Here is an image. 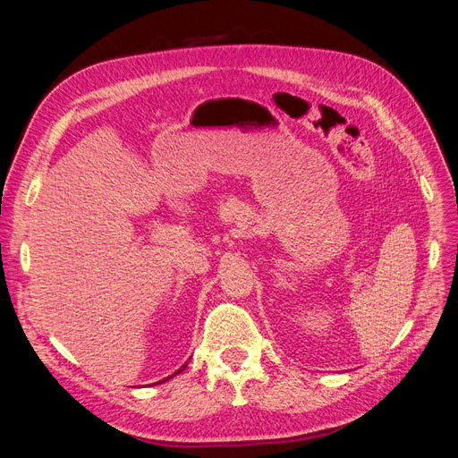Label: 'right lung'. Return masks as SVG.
<instances>
[{
	"label": "right lung",
	"mask_w": 458,
	"mask_h": 458,
	"mask_svg": "<svg viewBox=\"0 0 458 458\" xmlns=\"http://www.w3.org/2000/svg\"><path fill=\"white\" fill-rule=\"evenodd\" d=\"M185 366H187V364H183V366H182V368H180V369H178V371H176V373H173V375H168V377H166V378H163V380H159V382H157V384H161V382H166V380H168V378H173V377H176V375H178V373H182V371H183V369H185Z\"/></svg>",
	"instance_id": "obj_1"
}]
</instances>
